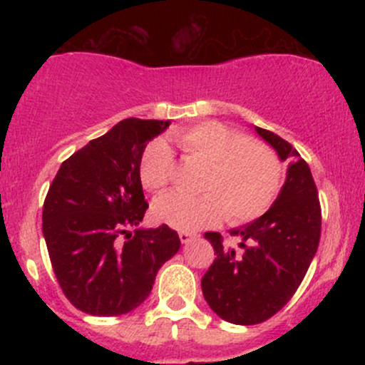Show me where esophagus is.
Instances as JSON below:
<instances>
[{
	"mask_svg": "<svg viewBox=\"0 0 365 365\" xmlns=\"http://www.w3.org/2000/svg\"><path fill=\"white\" fill-rule=\"evenodd\" d=\"M178 237H180V242H182V244H188V242H192L195 238L194 233H188V232H180Z\"/></svg>",
	"mask_w": 365,
	"mask_h": 365,
	"instance_id": "obj_1",
	"label": "esophagus"
}]
</instances>
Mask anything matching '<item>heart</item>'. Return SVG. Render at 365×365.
Here are the masks:
<instances>
[{
  "mask_svg": "<svg viewBox=\"0 0 365 365\" xmlns=\"http://www.w3.org/2000/svg\"><path fill=\"white\" fill-rule=\"evenodd\" d=\"M171 140L187 156L207 163L200 195L170 192L154 200L153 212L163 223L195 232L226 220L247 223L269 209L282 187V163L271 148L250 140L240 130L221 121H202L175 130ZM140 182L150 192H161L175 178L173 150L165 140L145 145L139 163Z\"/></svg>",
  "mask_w": 365,
  "mask_h": 365,
  "instance_id": "b5f03b06",
  "label": "heart"
}]
</instances>
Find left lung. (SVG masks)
I'll list each match as a JSON object with an SVG mask.
<instances>
[{
  "mask_svg": "<svg viewBox=\"0 0 365 365\" xmlns=\"http://www.w3.org/2000/svg\"><path fill=\"white\" fill-rule=\"evenodd\" d=\"M255 130L283 161H292L287 182L261 217L230 232L240 249L226 245L220 233H204L216 257L200 282L209 307L221 319L244 326L282 311L302 283L321 238V204L309 165L290 142Z\"/></svg>",
  "mask_w": 365,
  "mask_h": 365,
  "instance_id": "1",
  "label": "left lung"
}]
</instances>
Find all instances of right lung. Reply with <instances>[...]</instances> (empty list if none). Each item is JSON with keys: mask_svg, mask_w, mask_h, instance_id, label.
<instances>
[{"mask_svg": "<svg viewBox=\"0 0 365 365\" xmlns=\"http://www.w3.org/2000/svg\"><path fill=\"white\" fill-rule=\"evenodd\" d=\"M170 121L127 118L61 163L43 206V233L61 292L78 311L121 316L144 302L180 249L168 225L133 230L149 207L139 163Z\"/></svg>", "mask_w": 365, "mask_h": 365, "instance_id": "right-lung-1", "label": "right lung"}]
</instances>
